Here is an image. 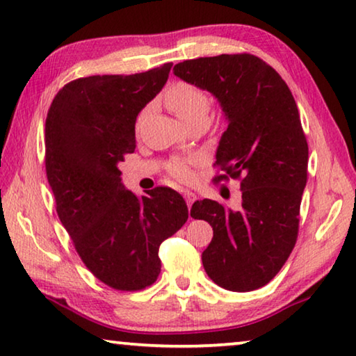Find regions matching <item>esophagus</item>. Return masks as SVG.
Wrapping results in <instances>:
<instances>
[{
  "mask_svg": "<svg viewBox=\"0 0 356 356\" xmlns=\"http://www.w3.org/2000/svg\"><path fill=\"white\" fill-rule=\"evenodd\" d=\"M195 194L194 192H189V191H186L184 192V200H186V203H188V208H189V211H191V207H192V203L195 202Z\"/></svg>",
  "mask_w": 356,
  "mask_h": 356,
  "instance_id": "34e87169",
  "label": "esophagus"
}]
</instances>
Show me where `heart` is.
I'll use <instances>...</instances> for the list:
<instances>
[{
    "instance_id": "b5f03b06",
    "label": "heart",
    "mask_w": 356,
    "mask_h": 356,
    "mask_svg": "<svg viewBox=\"0 0 356 356\" xmlns=\"http://www.w3.org/2000/svg\"><path fill=\"white\" fill-rule=\"evenodd\" d=\"M164 101L167 107L178 116L183 123L188 126L192 121L197 120H207L209 110H211V99H209L208 92L197 86L194 83H188V81H177L170 88L165 91ZM145 112L138 116V123L143 120ZM168 173L173 178L179 179V181H191L192 170L184 161H173L168 165Z\"/></svg>"
}]
</instances>
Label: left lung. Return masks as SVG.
<instances>
[{
    "instance_id": "obj_1",
    "label": "left lung",
    "mask_w": 356,
    "mask_h": 356,
    "mask_svg": "<svg viewBox=\"0 0 356 356\" xmlns=\"http://www.w3.org/2000/svg\"><path fill=\"white\" fill-rule=\"evenodd\" d=\"M173 72L211 92L229 121L220 137L214 183L241 179V208L203 199L191 216L213 227L203 250L207 275L219 287L250 292L275 277L298 238L309 149L292 91L270 64L250 54L175 64Z\"/></svg>"
}]
</instances>
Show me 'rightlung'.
<instances>
[{"mask_svg": "<svg viewBox=\"0 0 356 356\" xmlns=\"http://www.w3.org/2000/svg\"><path fill=\"white\" fill-rule=\"evenodd\" d=\"M173 64L132 75H91L56 92L45 120V172L56 213L85 266L121 292L154 284L161 243L189 218L165 186L136 195L120 162L136 149V120L164 88Z\"/></svg>", "mask_w": 356, "mask_h": 356, "instance_id": "obj_1", "label": "right lung"}]
</instances>
